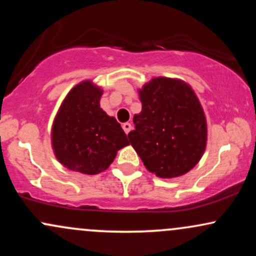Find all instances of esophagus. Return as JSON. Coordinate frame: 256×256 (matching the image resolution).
Segmentation results:
<instances>
[{
    "instance_id": "obj_1",
    "label": "esophagus",
    "mask_w": 256,
    "mask_h": 256,
    "mask_svg": "<svg viewBox=\"0 0 256 256\" xmlns=\"http://www.w3.org/2000/svg\"><path fill=\"white\" fill-rule=\"evenodd\" d=\"M122 128H124L125 134H128V132H130V131L132 130V125L130 124V122H124V124H122Z\"/></svg>"
}]
</instances>
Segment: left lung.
Here are the masks:
<instances>
[{
    "label": "left lung",
    "instance_id": "1",
    "mask_svg": "<svg viewBox=\"0 0 256 256\" xmlns=\"http://www.w3.org/2000/svg\"><path fill=\"white\" fill-rule=\"evenodd\" d=\"M140 113L128 140L148 171L174 178L198 162L207 142V124L198 96L179 79L158 77L140 90Z\"/></svg>",
    "mask_w": 256,
    "mask_h": 256
}]
</instances>
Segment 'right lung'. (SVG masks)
<instances>
[{
  "label": "right lung",
  "mask_w": 256,
  "mask_h": 256,
  "mask_svg": "<svg viewBox=\"0 0 256 256\" xmlns=\"http://www.w3.org/2000/svg\"><path fill=\"white\" fill-rule=\"evenodd\" d=\"M101 88L85 80L64 100L52 130L55 156L64 167L84 174L107 170L119 149L128 144L116 118L100 108Z\"/></svg>",
  "instance_id": "add662e5"
}]
</instances>
